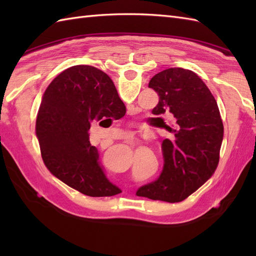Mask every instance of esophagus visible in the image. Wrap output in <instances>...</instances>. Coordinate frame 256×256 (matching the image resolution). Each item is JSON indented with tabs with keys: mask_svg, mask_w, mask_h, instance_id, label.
Instances as JSON below:
<instances>
[{
	"mask_svg": "<svg viewBox=\"0 0 256 256\" xmlns=\"http://www.w3.org/2000/svg\"><path fill=\"white\" fill-rule=\"evenodd\" d=\"M124 140H126V142H133V140H134L133 134H132L131 132L125 133V134H124Z\"/></svg>",
	"mask_w": 256,
	"mask_h": 256,
	"instance_id": "34e87169",
	"label": "esophagus"
}]
</instances>
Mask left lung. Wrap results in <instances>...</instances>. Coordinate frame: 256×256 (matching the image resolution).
<instances>
[{"mask_svg": "<svg viewBox=\"0 0 256 256\" xmlns=\"http://www.w3.org/2000/svg\"><path fill=\"white\" fill-rule=\"evenodd\" d=\"M148 86L160 96L152 113H170L174 120L170 126L165 125L170 138L162 144L164 168L160 176L140 187L136 194L179 202L214 174L224 140V124L214 96L192 70L165 69L150 79Z\"/></svg>", "mask_w": 256, "mask_h": 256, "instance_id": "left-lung-1", "label": "left lung"}]
</instances>
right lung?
Here are the masks:
<instances>
[{
  "instance_id": "1",
  "label": "right lung",
  "mask_w": 256,
  "mask_h": 256,
  "mask_svg": "<svg viewBox=\"0 0 256 256\" xmlns=\"http://www.w3.org/2000/svg\"><path fill=\"white\" fill-rule=\"evenodd\" d=\"M125 112L116 86L102 70L86 64L64 70L45 90L36 118V136L48 170L90 197L121 192L106 179L88 131L92 121L118 120Z\"/></svg>"
}]
</instances>
